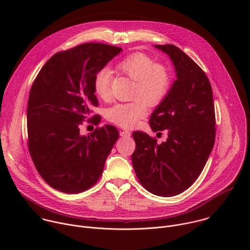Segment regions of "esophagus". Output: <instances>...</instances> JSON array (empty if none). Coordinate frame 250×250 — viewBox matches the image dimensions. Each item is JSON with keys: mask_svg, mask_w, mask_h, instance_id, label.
<instances>
[{"mask_svg": "<svg viewBox=\"0 0 250 250\" xmlns=\"http://www.w3.org/2000/svg\"><path fill=\"white\" fill-rule=\"evenodd\" d=\"M120 134H121V136H123V137H128V136H130V131H128V130H122L121 132H120Z\"/></svg>", "mask_w": 250, "mask_h": 250, "instance_id": "esophagus-1", "label": "esophagus"}]
</instances>
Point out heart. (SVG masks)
Segmentation results:
<instances>
[{"instance_id":"b5f03b06","label":"heart","mask_w":250,"mask_h":250,"mask_svg":"<svg viewBox=\"0 0 250 250\" xmlns=\"http://www.w3.org/2000/svg\"><path fill=\"white\" fill-rule=\"evenodd\" d=\"M116 68L118 72L136 82L132 93V99L135 100L114 104L106 112V119L121 127L131 128L147 116V104L155 106L167 96L171 84L170 74L165 67L144 53L125 57ZM113 78L109 68H102L95 74L93 89L99 98L106 100L110 97Z\"/></svg>"}]
</instances>
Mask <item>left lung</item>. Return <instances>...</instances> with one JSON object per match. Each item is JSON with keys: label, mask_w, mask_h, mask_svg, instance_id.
<instances>
[{"label": "left lung", "mask_w": 250, "mask_h": 250, "mask_svg": "<svg viewBox=\"0 0 250 250\" xmlns=\"http://www.w3.org/2000/svg\"><path fill=\"white\" fill-rule=\"evenodd\" d=\"M167 53L177 79L149 119L153 131L168 129L161 145L142 131L132 133V166L140 184L162 197L179 195L198 179L216 139L210 83L202 68L173 44L154 45Z\"/></svg>", "instance_id": "left-lung-1"}]
</instances>
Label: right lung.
Here are the masks:
<instances>
[{"label": "right lung", "mask_w": 250, "mask_h": 250, "mask_svg": "<svg viewBox=\"0 0 250 250\" xmlns=\"http://www.w3.org/2000/svg\"><path fill=\"white\" fill-rule=\"evenodd\" d=\"M122 50L88 42L59 51L31 85L26 116L28 150L38 172L53 189L77 194L100 179L119 131L105 125L80 135V125L98 105L95 74ZM99 117L88 121L98 125Z\"/></svg>", "instance_id": "obj_1"}]
</instances>
